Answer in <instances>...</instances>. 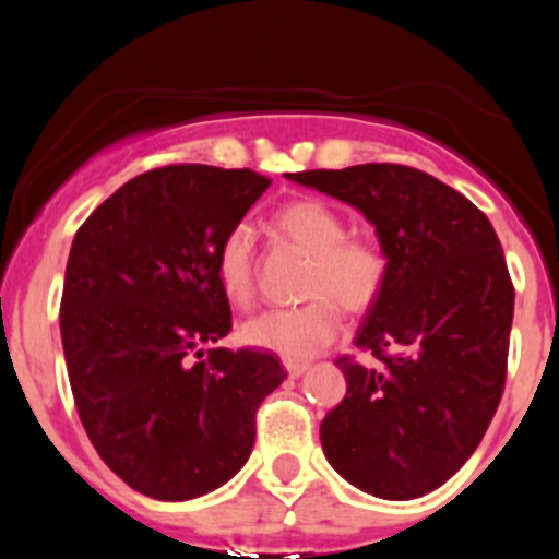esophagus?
<instances>
[{
    "mask_svg": "<svg viewBox=\"0 0 559 559\" xmlns=\"http://www.w3.org/2000/svg\"><path fill=\"white\" fill-rule=\"evenodd\" d=\"M284 365H286V373H289L292 379H300V376L311 368L308 362H284Z\"/></svg>",
    "mask_w": 559,
    "mask_h": 559,
    "instance_id": "34e87169",
    "label": "esophagus"
}]
</instances>
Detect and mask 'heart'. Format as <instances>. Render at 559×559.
<instances>
[{
  "label": "heart",
  "instance_id": "b5f03b06",
  "mask_svg": "<svg viewBox=\"0 0 559 559\" xmlns=\"http://www.w3.org/2000/svg\"><path fill=\"white\" fill-rule=\"evenodd\" d=\"M275 233L311 253L306 297L297 308H270L240 326V341L278 354L286 362H306L335 341L341 308L362 313L381 297L386 284V253L373 240L346 238V224L319 200H297L273 218ZM216 281L233 306L253 300V238L248 224H235L216 248Z\"/></svg>",
  "mask_w": 559,
  "mask_h": 559
}]
</instances>
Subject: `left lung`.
I'll list each match as a JSON object with an SVG mask.
<instances>
[{
  "label": "left lung",
  "instance_id": "8db88e82",
  "mask_svg": "<svg viewBox=\"0 0 559 559\" xmlns=\"http://www.w3.org/2000/svg\"><path fill=\"white\" fill-rule=\"evenodd\" d=\"M357 207L386 253V284L341 357L346 397L321 421L330 465L362 492H432L476 452L498 411L514 286L489 218L432 175L403 165L286 173Z\"/></svg>",
  "mask_w": 559,
  "mask_h": 559
}]
</instances>
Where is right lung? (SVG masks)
<instances>
[{"label": "right lung", "instance_id": "right-lung-1", "mask_svg": "<svg viewBox=\"0 0 559 559\" xmlns=\"http://www.w3.org/2000/svg\"><path fill=\"white\" fill-rule=\"evenodd\" d=\"M270 180L170 165L127 180L72 240L61 346L72 397L105 465L154 500L227 484L257 438V411L286 370L253 348H207L233 330L216 248Z\"/></svg>", "mask_w": 559, "mask_h": 559}]
</instances>
